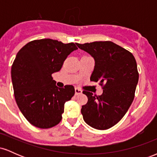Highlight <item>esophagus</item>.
Returning <instances> with one entry per match:
<instances>
[{
    "label": "esophagus",
    "instance_id": "34e87169",
    "mask_svg": "<svg viewBox=\"0 0 157 157\" xmlns=\"http://www.w3.org/2000/svg\"><path fill=\"white\" fill-rule=\"evenodd\" d=\"M75 95H78V94H82V90L77 89V88H75Z\"/></svg>",
    "mask_w": 157,
    "mask_h": 157
}]
</instances>
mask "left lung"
Listing matches in <instances>:
<instances>
[{
    "label": "left lung",
    "instance_id": "8db88e82",
    "mask_svg": "<svg viewBox=\"0 0 157 157\" xmlns=\"http://www.w3.org/2000/svg\"><path fill=\"white\" fill-rule=\"evenodd\" d=\"M77 46L94 59L90 80L103 86L100 96L82 92L88 97V102L81 109L82 117L94 128L106 130L123 117L134 100L139 80L136 60L131 52L111 41Z\"/></svg>",
    "mask_w": 157,
    "mask_h": 157
}]
</instances>
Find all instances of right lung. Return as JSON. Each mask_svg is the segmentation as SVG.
I'll use <instances>...</instances> for the list:
<instances>
[{"label": "right lung", "instance_id": "right-lung-1", "mask_svg": "<svg viewBox=\"0 0 157 157\" xmlns=\"http://www.w3.org/2000/svg\"><path fill=\"white\" fill-rule=\"evenodd\" d=\"M77 47L52 39L31 41L17 52L11 70L15 98L32 125L49 128L61 121L65 102L75 94L72 86L58 88L52 75Z\"/></svg>", "mask_w": 157, "mask_h": 157}]
</instances>
